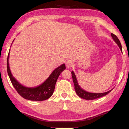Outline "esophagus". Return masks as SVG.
I'll list each match as a JSON object with an SVG mask.
<instances>
[{
    "instance_id": "obj_1",
    "label": "esophagus",
    "mask_w": 129,
    "mask_h": 129,
    "mask_svg": "<svg viewBox=\"0 0 129 129\" xmlns=\"http://www.w3.org/2000/svg\"><path fill=\"white\" fill-rule=\"evenodd\" d=\"M73 62L71 60H68L66 62V67L67 68L71 69L73 67Z\"/></svg>"
}]
</instances>
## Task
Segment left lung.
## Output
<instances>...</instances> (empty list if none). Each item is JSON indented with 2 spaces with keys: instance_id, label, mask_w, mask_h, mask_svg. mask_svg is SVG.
I'll return each instance as SVG.
<instances>
[{
  "instance_id": "1",
  "label": "left lung",
  "mask_w": 129,
  "mask_h": 129,
  "mask_svg": "<svg viewBox=\"0 0 129 129\" xmlns=\"http://www.w3.org/2000/svg\"><path fill=\"white\" fill-rule=\"evenodd\" d=\"M111 36H112L113 40H114L115 42V43H116L118 45V46L119 47L120 50H121V51L122 52V45H121V43H120V41L119 40V39H118L116 35H114L113 34H111ZM72 75L73 81L74 85H75V89L76 92L80 97L82 98V99H85L86 100H94L96 99H99V98L102 97H103V96L107 95L108 93H110V91L113 90V89H111L110 90L106 91V92H104V93H97L88 92V91L84 90V89H83L80 86V85L78 84L77 77H76L75 73L73 71H72Z\"/></svg>"
}]
</instances>
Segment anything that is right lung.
I'll use <instances>...</instances> for the list:
<instances>
[{
    "instance_id": "add662e5",
    "label": "right lung",
    "mask_w": 129,
    "mask_h": 129,
    "mask_svg": "<svg viewBox=\"0 0 129 129\" xmlns=\"http://www.w3.org/2000/svg\"><path fill=\"white\" fill-rule=\"evenodd\" d=\"M10 52V49L7 61V72L12 84L17 93L24 99L30 101H44L51 97L53 93L58 76L66 68L65 64L56 68L47 78V79L40 85L35 87H27L21 84L12 75L9 65Z\"/></svg>"
}]
</instances>
